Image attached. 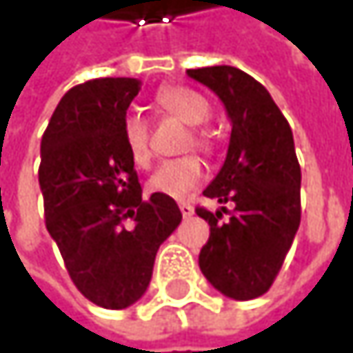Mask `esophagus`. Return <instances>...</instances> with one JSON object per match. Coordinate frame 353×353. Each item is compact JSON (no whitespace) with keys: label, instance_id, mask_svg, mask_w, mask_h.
<instances>
[{"label":"esophagus","instance_id":"esophagus-1","mask_svg":"<svg viewBox=\"0 0 353 353\" xmlns=\"http://www.w3.org/2000/svg\"><path fill=\"white\" fill-rule=\"evenodd\" d=\"M179 210H181L183 219H190V216L194 214V206H192V204H188V202H179Z\"/></svg>","mask_w":353,"mask_h":353}]
</instances>
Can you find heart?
Masks as SVG:
<instances>
[{
    "label": "heart",
    "instance_id": "obj_1",
    "mask_svg": "<svg viewBox=\"0 0 353 353\" xmlns=\"http://www.w3.org/2000/svg\"><path fill=\"white\" fill-rule=\"evenodd\" d=\"M157 106L163 112L176 116L188 126H202L210 118L208 100L190 90V88H165L157 94ZM122 139L130 161L137 168H147L151 163V147H149V128L147 122L139 114H128L122 122ZM194 145L200 149H210V141L196 132ZM202 177V161L196 155H183L177 159L163 161L155 174L149 177L147 190L151 194H161L168 198L181 200L185 198Z\"/></svg>",
    "mask_w": 353,
    "mask_h": 353
}]
</instances>
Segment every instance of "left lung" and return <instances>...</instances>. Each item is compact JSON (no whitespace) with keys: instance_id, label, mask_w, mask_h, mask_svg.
Segmentation results:
<instances>
[{"instance_id":"left-lung-1","label":"left lung","mask_w":353,"mask_h":353,"mask_svg":"<svg viewBox=\"0 0 353 353\" xmlns=\"http://www.w3.org/2000/svg\"><path fill=\"white\" fill-rule=\"evenodd\" d=\"M188 75L219 96L231 120L225 163L206 198L235 206L210 212V237L200 249L204 278L225 296L251 301L265 294L278 276L301 225V165L288 120L270 92L237 67L188 69Z\"/></svg>"}]
</instances>
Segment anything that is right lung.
Here are the masks:
<instances>
[{
    "label": "right lung",
    "mask_w": 353,
    "mask_h": 353,
    "mask_svg": "<svg viewBox=\"0 0 353 353\" xmlns=\"http://www.w3.org/2000/svg\"><path fill=\"white\" fill-rule=\"evenodd\" d=\"M139 90L132 77L71 88L40 143L46 231L77 290L110 311L147 292L157 249L181 223L174 198H143L124 147L122 122Z\"/></svg>",
    "instance_id": "add662e5"
}]
</instances>
